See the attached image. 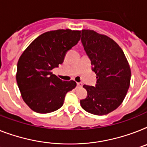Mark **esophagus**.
Wrapping results in <instances>:
<instances>
[{
    "label": "esophagus",
    "instance_id": "esophagus-1",
    "mask_svg": "<svg viewBox=\"0 0 147 147\" xmlns=\"http://www.w3.org/2000/svg\"><path fill=\"white\" fill-rule=\"evenodd\" d=\"M77 86H78V87H82V82H77Z\"/></svg>",
    "mask_w": 147,
    "mask_h": 147
}]
</instances>
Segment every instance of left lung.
<instances>
[{"instance_id":"1","label":"left lung","mask_w":147,"mask_h":147,"mask_svg":"<svg viewBox=\"0 0 147 147\" xmlns=\"http://www.w3.org/2000/svg\"><path fill=\"white\" fill-rule=\"evenodd\" d=\"M81 41L96 74L97 82L95 86H83L87 97L80 100V105L92 114H108L125 98L130 86V66L119 46L106 35L84 29Z\"/></svg>"}]
</instances>
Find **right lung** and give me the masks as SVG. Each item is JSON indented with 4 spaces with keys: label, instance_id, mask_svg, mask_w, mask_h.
Returning a JSON list of instances; mask_svg holds the SVG:
<instances>
[{
    "label": "right lung",
    "instance_id": "add662e5",
    "mask_svg": "<svg viewBox=\"0 0 147 147\" xmlns=\"http://www.w3.org/2000/svg\"><path fill=\"white\" fill-rule=\"evenodd\" d=\"M81 31L59 29L43 33L23 52L17 64L16 81L22 98L34 112L49 113L59 110L65 95L76 86L62 81L53 69L64 61L66 53L80 40Z\"/></svg>",
    "mask_w": 147,
    "mask_h": 147
}]
</instances>
